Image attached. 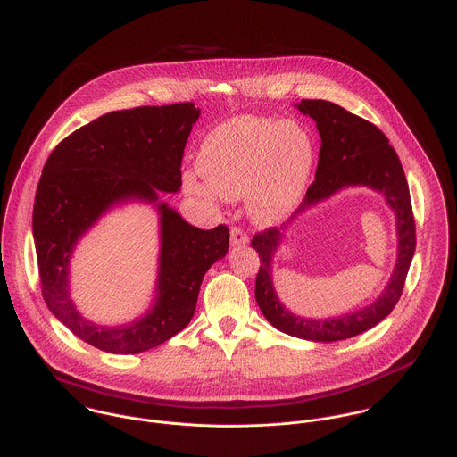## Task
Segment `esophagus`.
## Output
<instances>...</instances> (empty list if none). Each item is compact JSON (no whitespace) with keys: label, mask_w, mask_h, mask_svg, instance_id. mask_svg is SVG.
I'll use <instances>...</instances> for the list:
<instances>
[{"label":"esophagus","mask_w":457,"mask_h":457,"mask_svg":"<svg viewBox=\"0 0 457 457\" xmlns=\"http://www.w3.org/2000/svg\"><path fill=\"white\" fill-rule=\"evenodd\" d=\"M230 241H232V246H245L250 243V237L246 236V232L239 227H232L230 228Z\"/></svg>","instance_id":"obj_1"}]
</instances>
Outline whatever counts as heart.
<instances>
[{"instance_id":"obj_1","label":"heart","mask_w":457,"mask_h":457,"mask_svg":"<svg viewBox=\"0 0 457 457\" xmlns=\"http://www.w3.org/2000/svg\"><path fill=\"white\" fill-rule=\"evenodd\" d=\"M315 140L297 121L237 116L211 131L198 149V170L208 183L185 178L194 195L248 198L255 221L287 218L303 200L315 169Z\"/></svg>"}]
</instances>
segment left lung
<instances>
[{"label": "left lung", "mask_w": 457, "mask_h": 457, "mask_svg": "<svg viewBox=\"0 0 457 457\" xmlns=\"http://www.w3.org/2000/svg\"><path fill=\"white\" fill-rule=\"evenodd\" d=\"M297 109L317 123L322 145L315 181L308 188L304 200L290 221L308 207L334 195L341 188L368 187L384 194L395 214L397 261L392 270L391 281L373 304L336 319L313 320L295 317L279 303L272 287L270 261L281 243L283 230L287 228V223H283L281 228H265L252 239V246L257 250L261 259L255 281V299L269 324L285 334L308 341L348 339L382 322L403 294L404 279L415 253V220L410 190L404 170L389 144V138L373 123L326 100H303L297 104Z\"/></svg>", "instance_id": "obj_1"}]
</instances>
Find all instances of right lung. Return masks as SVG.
I'll return each instance as SVG.
<instances>
[{"label": "right lung", "mask_w": 457, "mask_h": 457, "mask_svg": "<svg viewBox=\"0 0 457 457\" xmlns=\"http://www.w3.org/2000/svg\"><path fill=\"white\" fill-rule=\"evenodd\" d=\"M200 116L192 102L100 116L63 138L47 158L35 195L33 237L42 295L77 337L111 353H138L190 324L207 269L227 255L228 228L200 230L158 202L160 269L153 308L129 326H96L73 306L68 263L77 241L114 204L156 202L181 188V162Z\"/></svg>", "instance_id": "right-lung-1"}]
</instances>
